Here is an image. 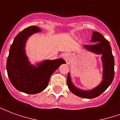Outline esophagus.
I'll use <instances>...</instances> for the list:
<instances>
[{
    "label": "esophagus",
    "instance_id": "34e87169",
    "mask_svg": "<svg viewBox=\"0 0 120 120\" xmlns=\"http://www.w3.org/2000/svg\"><path fill=\"white\" fill-rule=\"evenodd\" d=\"M68 54H66L65 55H64V58H65L66 59H67V58H68Z\"/></svg>",
    "mask_w": 120,
    "mask_h": 120
}]
</instances>
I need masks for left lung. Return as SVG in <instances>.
Segmentation results:
<instances>
[{"instance_id": "obj_1", "label": "left lung", "mask_w": 120, "mask_h": 120, "mask_svg": "<svg viewBox=\"0 0 120 120\" xmlns=\"http://www.w3.org/2000/svg\"><path fill=\"white\" fill-rule=\"evenodd\" d=\"M91 41L93 45H86L84 47L97 54H101L103 63V80L98 86L90 90H83L77 88L71 80L70 73L67 77V83L70 91L80 98L93 99L100 95L111 84L114 77V59L109 41L98 32H93Z\"/></svg>"}]
</instances>
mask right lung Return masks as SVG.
<instances>
[{"label": "right lung", "instance_id": "1", "mask_svg": "<svg viewBox=\"0 0 120 120\" xmlns=\"http://www.w3.org/2000/svg\"><path fill=\"white\" fill-rule=\"evenodd\" d=\"M41 31L39 27L31 26L17 34L10 47L6 63L11 83L17 90L29 94H36L45 89L52 74L62 64H66L62 58H58L45 60L36 66L31 64L25 52L26 40Z\"/></svg>", "mask_w": 120, "mask_h": 120}]
</instances>
